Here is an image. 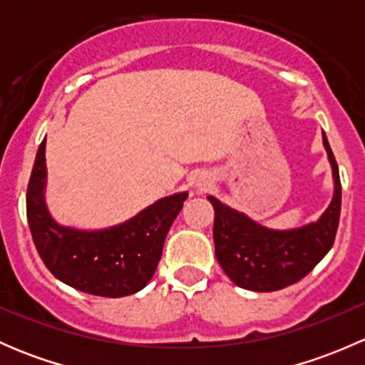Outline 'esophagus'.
<instances>
[{
    "label": "esophagus",
    "instance_id": "esophagus-1",
    "mask_svg": "<svg viewBox=\"0 0 365 365\" xmlns=\"http://www.w3.org/2000/svg\"><path fill=\"white\" fill-rule=\"evenodd\" d=\"M210 183H212V180H210L206 175H200L196 180H194V187H196L197 190H205L206 187H210Z\"/></svg>",
    "mask_w": 365,
    "mask_h": 365
}]
</instances>
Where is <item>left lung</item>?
I'll list each match as a JSON object with an SVG mask.
<instances>
[{
  "instance_id": "obj_1",
  "label": "left lung",
  "mask_w": 365,
  "mask_h": 365,
  "mask_svg": "<svg viewBox=\"0 0 365 365\" xmlns=\"http://www.w3.org/2000/svg\"><path fill=\"white\" fill-rule=\"evenodd\" d=\"M334 178V196L316 222L295 230H270L245 213L208 196L215 210V256L227 277L251 292H277L304 279L336 240L341 215V180L336 157L323 132Z\"/></svg>"
}]
</instances>
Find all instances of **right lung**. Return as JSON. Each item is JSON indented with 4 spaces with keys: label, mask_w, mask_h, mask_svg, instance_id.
<instances>
[{
    "label": "right lung",
    "mask_w": 365,
    "mask_h": 365,
    "mask_svg": "<svg viewBox=\"0 0 365 365\" xmlns=\"http://www.w3.org/2000/svg\"><path fill=\"white\" fill-rule=\"evenodd\" d=\"M46 139L38 146L26 194L33 242L51 274L97 297L120 298L141 292L155 274L173 220L189 192L162 197L125 222L106 230L61 226L46 205Z\"/></svg>",
    "instance_id": "add662e5"
}]
</instances>
